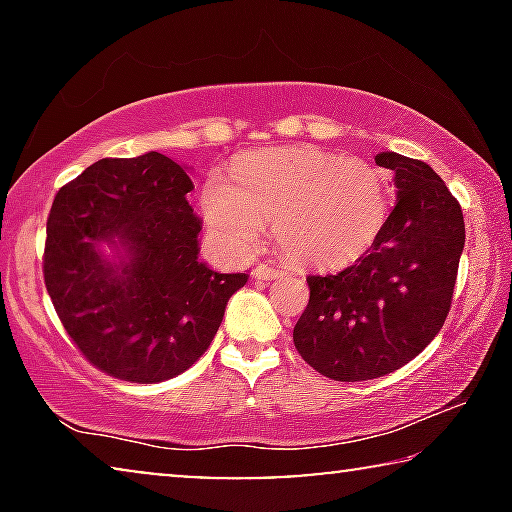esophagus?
<instances>
[{
  "label": "esophagus",
  "instance_id": "obj_1",
  "mask_svg": "<svg viewBox=\"0 0 512 512\" xmlns=\"http://www.w3.org/2000/svg\"><path fill=\"white\" fill-rule=\"evenodd\" d=\"M254 277L263 279V282H275V279L284 277V270L277 268V265H272V263H261L254 268Z\"/></svg>",
  "mask_w": 512,
  "mask_h": 512
}]
</instances>
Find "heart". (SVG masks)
Here are the masks:
<instances>
[{"label":"heart","instance_id":"heart-1","mask_svg":"<svg viewBox=\"0 0 512 512\" xmlns=\"http://www.w3.org/2000/svg\"><path fill=\"white\" fill-rule=\"evenodd\" d=\"M207 226L221 244L249 254L268 219L279 247L314 268L366 256L389 216V186L375 167L317 146H284L216 167L200 191Z\"/></svg>","mask_w":512,"mask_h":512}]
</instances>
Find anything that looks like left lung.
<instances>
[{
	"label": "left lung",
	"mask_w": 512,
	"mask_h": 512,
	"mask_svg": "<svg viewBox=\"0 0 512 512\" xmlns=\"http://www.w3.org/2000/svg\"><path fill=\"white\" fill-rule=\"evenodd\" d=\"M396 205L373 249L335 275H310V303L293 328L298 354L338 382L394 373L445 324L466 228L459 202L422 160L382 151Z\"/></svg>",
	"instance_id": "obj_1"
}]
</instances>
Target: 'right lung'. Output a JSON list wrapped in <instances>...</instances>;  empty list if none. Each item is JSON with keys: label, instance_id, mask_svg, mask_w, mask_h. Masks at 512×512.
I'll return each mask as SVG.
<instances>
[{"label": "right lung", "instance_id": "add662e5", "mask_svg": "<svg viewBox=\"0 0 512 512\" xmlns=\"http://www.w3.org/2000/svg\"><path fill=\"white\" fill-rule=\"evenodd\" d=\"M186 167L158 151L102 158L55 195L44 279L83 356L125 382H163L205 354L247 272L202 263Z\"/></svg>", "mask_w": 512, "mask_h": 512}]
</instances>
